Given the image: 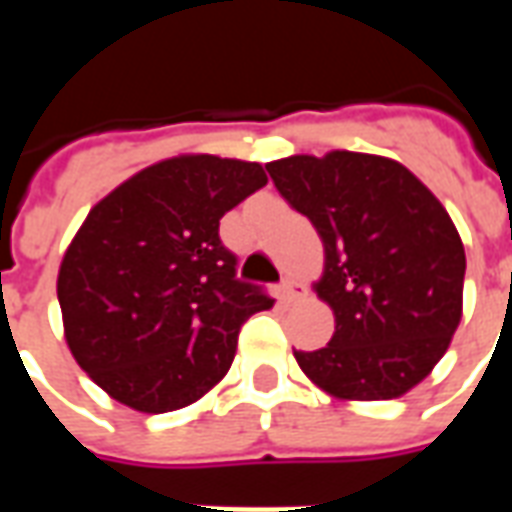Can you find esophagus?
I'll list each match as a JSON object with an SVG mask.
<instances>
[{
  "mask_svg": "<svg viewBox=\"0 0 512 512\" xmlns=\"http://www.w3.org/2000/svg\"><path fill=\"white\" fill-rule=\"evenodd\" d=\"M301 293H304V288H301L299 282L296 279H282V285H279V296L285 301H293V299H299Z\"/></svg>",
  "mask_w": 512,
  "mask_h": 512,
  "instance_id": "esophagus-1",
  "label": "esophagus"
}]
</instances>
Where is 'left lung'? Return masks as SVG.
<instances>
[{"label":"left lung","instance_id":"left-lung-1","mask_svg":"<svg viewBox=\"0 0 512 512\" xmlns=\"http://www.w3.org/2000/svg\"><path fill=\"white\" fill-rule=\"evenodd\" d=\"M323 241L315 293L334 310L318 351H293L340 400H392L436 367L463 307L461 235L430 189L392 158L332 150L266 164Z\"/></svg>","mask_w":512,"mask_h":512}]
</instances>
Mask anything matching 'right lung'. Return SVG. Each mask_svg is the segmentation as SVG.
Segmentation results:
<instances>
[{
  "label": "right lung",
  "mask_w": 512,
  "mask_h": 512,
  "mask_svg": "<svg viewBox=\"0 0 512 512\" xmlns=\"http://www.w3.org/2000/svg\"><path fill=\"white\" fill-rule=\"evenodd\" d=\"M266 183L255 161L175 156L87 213L57 299L73 359L117 403L164 414L227 376L241 326L274 299L235 277L219 219Z\"/></svg>",
  "instance_id": "right-lung-1"
}]
</instances>
